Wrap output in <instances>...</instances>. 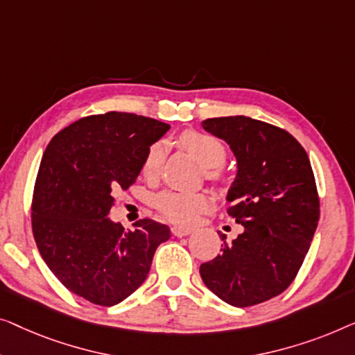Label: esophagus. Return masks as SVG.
Returning a JSON list of instances; mask_svg holds the SVG:
<instances>
[{
	"label": "esophagus",
	"instance_id": "34e87169",
	"mask_svg": "<svg viewBox=\"0 0 355 355\" xmlns=\"http://www.w3.org/2000/svg\"><path fill=\"white\" fill-rule=\"evenodd\" d=\"M193 230L191 228H183V227H172V233L175 234V236L182 238V236H187V234L191 233Z\"/></svg>",
	"mask_w": 355,
	"mask_h": 355
}]
</instances>
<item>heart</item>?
Instances as JSON below:
<instances>
[{
  "instance_id": "heart-1",
  "label": "heart",
  "mask_w": 355,
  "mask_h": 355,
  "mask_svg": "<svg viewBox=\"0 0 355 355\" xmlns=\"http://www.w3.org/2000/svg\"><path fill=\"white\" fill-rule=\"evenodd\" d=\"M177 141L204 167V177L211 182H223L225 173L222 171V164L227 159V146L222 139L211 133L187 130V132L178 135ZM162 159V144H151L143 159V175L146 178H156L161 172ZM207 206L209 198L204 193H184L167 189V191L159 193L154 198V207L157 209L159 214L166 220L183 227L193 225L198 220V217L206 211Z\"/></svg>"
}]
</instances>
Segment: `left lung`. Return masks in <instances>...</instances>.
<instances>
[{
  "label": "left lung",
  "mask_w": 355,
  "mask_h": 355,
  "mask_svg": "<svg viewBox=\"0 0 355 355\" xmlns=\"http://www.w3.org/2000/svg\"><path fill=\"white\" fill-rule=\"evenodd\" d=\"M206 132L225 139L238 162L228 189V216L244 232L199 273L211 291L234 307L278 296L296 278L320 217L315 177L296 138L244 116L206 119Z\"/></svg>",
  "instance_id": "8db88e82"
}]
</instances>
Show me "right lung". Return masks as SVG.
Here are the masks:
<instances>
[{
    "instance_id": "obj_1",
    "label": "right lung",
    "mask_w": 355,
    "mask_h": 355,
    "mask_svg": "<svg viewBox=\"0 0 355 355\" xmlns=\"http://www.w3.org/2000/svg\"><path fill=\"white\" fill-rule=\"evenodd\" d=\"M171 125L128 112L88 116L54 135L35 180L32 230L49 270L77 296L116 306L141 286L171 228L151 218L125 230L109 212L149 146Z\"/></svg>"
}]
</instances>
